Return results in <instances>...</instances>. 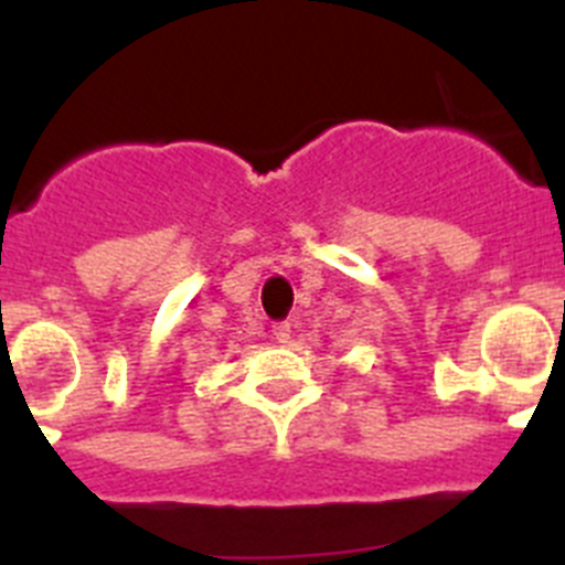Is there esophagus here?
Masks as SVG:
<instances>
[{
	"label": "esophagus",
	"mask_w": 565,
	"mask_h": 565,
	"mask_svg": "<svg viewBox=\"0 0 565 565\" xmlns=\"http://www.w3.org/2000/svg\"><path fill=\"white\" fill-rule=\"evenodd\" d=\"M271 333H274V339H277L279 344H286L288 339H291V322H277Z\"/></svg>",
	"instance_id": "obj_1"
}]
</instances>
